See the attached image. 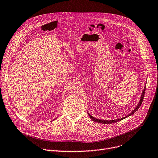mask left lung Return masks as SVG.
<instances>
[{"mask_svg": "<svg viewBox=\"0 0 158 158\" xmlns=\"http://www.w3.org/2000/svg\"><path fill=\"white\" fill-rule=\"evenodd\" d=\"M145 89H146V86L144 87L143 88V90L142 92V95H141V97H140V99L139 101V102L138 104V105L136 106V107H135V109L132 111L131 113H129L128 115L126 116V117H123V118H118V119H115V120H102V119H98V118H96L94 117H92V115H91L89 113H88V115L89 118L92 119L93 121L95 122H97V123H104V124H109V123H115V122H119L120 120H122V119H124L125 118H127L128 117H129V116L133 114L138 110L139 107H140L141 104H142V102H143V97H144V95H145Z\"/></svg>", "mask_w": 158, "mask_h": 158, "instance_id": "1", "label": "left lung"}]
</instances>
